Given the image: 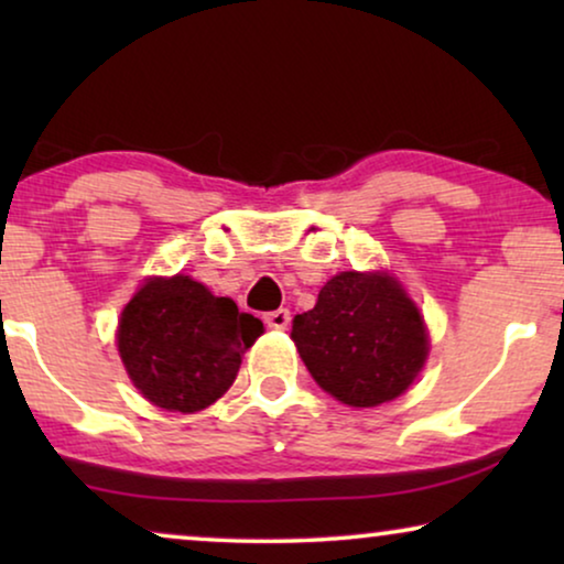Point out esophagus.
I'll return each instance as SVG.
<instances>
[{"instance_id":"1","label":"esophagus","mask_w":564,"mask_h":564,"mask_svg":"<svg viewBox=\"0 0 564 564\" xmlns=\"http://www.w3.org/2000/svg\"><path fill=\"white\" fill-rule=\"evenodd\" d=\"M290 311H284V307H280V311H272V313H267L264 315V323L269 328H274V330H284L290 326Z\"/></svg>"}]
</instances>
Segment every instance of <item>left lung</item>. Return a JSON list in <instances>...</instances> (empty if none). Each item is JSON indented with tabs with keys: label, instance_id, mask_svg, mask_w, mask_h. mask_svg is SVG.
I'll return each instance as SVG.
<instances>
[{
	"label": "left lung",
	"instance_id": "left-lung-1",
	"mask_svg": "<svg viewBox=\"0 0 564 564\" xmlns=\"http://www.w3.org/2000/svg\"><path fill=\"white\" fill-rule=\"evenodd\" d=\"M292 341L313 380L351 408L403 395L429 354L419 307L380 272L328 280L313 311L292 321Z\"/></svg>",
	"mask_w": 564,
	"mask_h": 564
}]
</instances>
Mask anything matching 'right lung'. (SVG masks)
Returning <instances> with one entry per match:
<instances>
[{
    "mask_svg": "<svg viewBox=\"0 0 564 564\" xmlns=\"http://www.w3.org/2000/svg\"><path fill=\"white\" fill-rule=\"evenodd\" d=\"M264 323L215 297L205 284L176 274L149 280L126 305L118 349L143 398L166 411L195 413L234 384L241 354Z\"/></svg>",
    "mask_w": 564,
    "mask_h": 564,
    "instance_id": "add662e5",
    "label": "right lung"
}]
</instances>
